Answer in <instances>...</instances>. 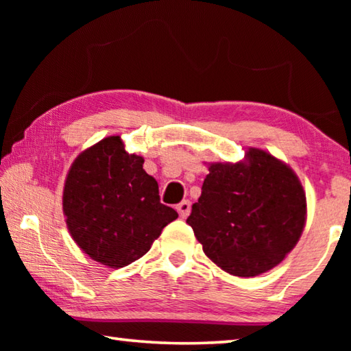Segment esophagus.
Returning a JSON list of instances; mask_svg holds the SVG:
<instances>
[{
	"label": "esophagus",
	"instance_id": "obj_1",
	"mask_svg": "<svg viewBox=\"0 0 351 351\" xmlns=\"http://www.w3.org/2000/svg\"><path fill=\"white\" fill-rule=\"evenodd\" d=\"M176 210L180 213L181 218H187L190 213V201L189 199H182L180 204L176 206Z\"/></svg>",
	"mask_w": 351,
	"mask_h": 351
}]
</instances>
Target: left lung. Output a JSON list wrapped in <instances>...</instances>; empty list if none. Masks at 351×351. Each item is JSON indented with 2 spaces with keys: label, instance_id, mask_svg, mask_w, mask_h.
Segmentation results:
<instances>
[{
  "label": "left lung",
  "instance_id": "left-lung-1",
  "mask_svg": "<svg viewBox=\"0 0 351 351\" xmlns=\"http://www.w3.org/2000/svg\"><path fill=\"white\" fill-rule=\"evenodd\" d=\"M207 169L187 218L207 258L237 277L280 265L306 223V195L295 171L255 147L239 162H209Z\"/></svg>",
  "mask_w": 351,
  "mask_h": 351
}]
</instances>
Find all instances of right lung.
Segmentation results:
<instances>
[{
    "label": "right lung",
    "instance_id": "right-lung-1",
    "mask_svg": "<svg viewBox=\"0 0 351 351\" xmlns=\"http://www.w3.org/2000/svg\"><path fill=\"white\" fill-rule=\"evenodd\" d=\"M144 158L128 153L121 136H108L74 159L63 186V215L71 237L88 257L112 269L145 255L178 218L159 201Z\"/></svg>",
    "mask_w": 351,
    "mask_h": 351
}]
</instances>
